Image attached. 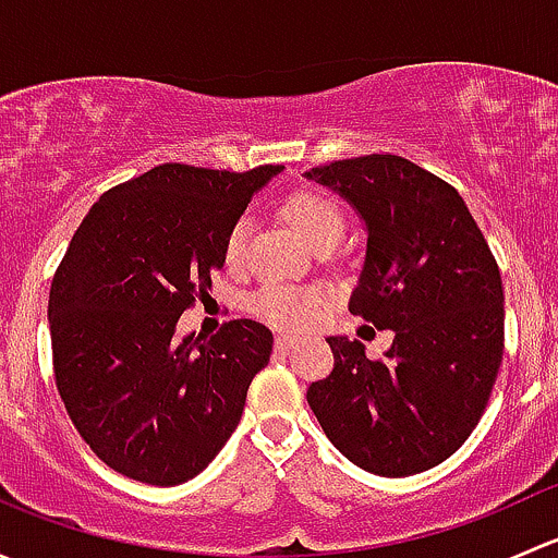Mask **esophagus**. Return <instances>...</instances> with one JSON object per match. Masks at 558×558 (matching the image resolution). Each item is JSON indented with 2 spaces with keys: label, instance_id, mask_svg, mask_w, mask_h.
Returning <instances> with one entry per match:
<instances>
[{
  "label": "esophagus",
  "instance_id": "esophagus-1",
  "mask_svg": "<svg viewBox=\"0 0 558 558\" xmlns=\"http://www.w3.org/2000/svg\"><path fill=\"white\" fill-rule=\"evenodd\" d=\"M291 348H294V337H289V335H278V337H275V351H278V353H289Z\"/></svg>",
  "mask_w": 558,
  "mask_h": 558
}]
</instances>
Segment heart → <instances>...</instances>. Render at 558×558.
<instances>
[{
	"label": "heart",
	"mask_w": 558,
	"mask_h": 558,
	"mask_svg": "<svg viewBox=\"0 0 558 558\" xmlns=\"http://www.w3.org/2000/svg\"><path fill=\"white\" fill-rule=\"evenodd\" d=\"M283 216L291 223V229L313 247L337 245L342 234H345V213L324 191H294L286 199ZM247 218H238L232 223V229L227 232V238H223V262L229 267H238L243 262ZM245 307L253 318L264 320V324L275 326V329L302 331L311 329L315 320H318L324 302H320V296L313 289L286 283H264L262 289H256L247 296Z\"/></svg>",
	"instance_id": "b5f03b06"
}]
</instances>
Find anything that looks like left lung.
Returning a JSON list of instances; mask_svg holds the SVG:
<instances>
[{
  "instance_id": "1",
  "label": "left lung",
  "mask_w": 558,
  "mask_h": 558,
  "mask_svg": "<svg viewBox=\"0 0 558 558\" xmlns=\"http://www.w3.org/2000/svg\"><path fill=\"white\" fill-rule=\"evenodd\" d=\"M367 223L351 313L391 329L384 359L329 337L335 369L307 402L335 448L362 470L408 477L464 446L497 384L505 291L497 258L451 183L391 154L307 172Z\"/></svg>"
}]
</instances>
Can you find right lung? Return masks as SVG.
<instances>
[{
	"label": "right lung",
	"mask_w": 558,
	"mask_h": 558,
	"mask_svg": "<svg viewBox=\"0 0 558 558\" xmlns=\"http://www.w3.org/2000/svg\"><path fill=\"white\" fill-rule=\"evenodd\" d=\"M275 172L159 165L105 191L77 227L50 283L53 375L110 470L178 486L238 429L272 331L238 318L213 337L172 335L183 311L210 300L223 238Z\"/></svg>",
	"instance_id": "obj_1"
}]
</instances>
